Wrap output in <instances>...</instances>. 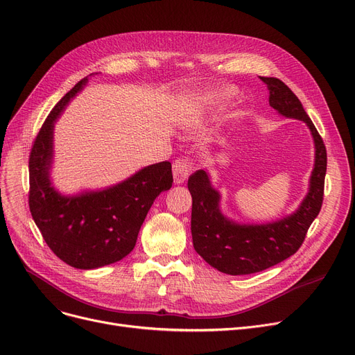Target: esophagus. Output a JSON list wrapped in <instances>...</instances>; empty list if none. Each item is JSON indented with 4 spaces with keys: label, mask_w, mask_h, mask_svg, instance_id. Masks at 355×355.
Returning <instances> with one entry per match:
<instances>
[{
    "label": "esophagus",
    "mask_w": 355,
    "mask_h": 355,
    "mask_svg": "<svg viewBox=\"0 0 355 355\" xmlns=\"http://www.w3.org/2000/svg\"><path fill=\"white\" fill-rule=\"evenodd\" d=\"M193 171V162L191 157H179L173 162V179L176 184L183 183Z\"/></svg>",
    "instance_id": "obj_1"
}]
</instances>
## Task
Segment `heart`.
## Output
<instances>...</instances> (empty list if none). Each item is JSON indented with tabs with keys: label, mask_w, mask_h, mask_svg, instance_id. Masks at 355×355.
Wrapping results in <instances>:
<instances>
[{
	"label": "heart",
	"mask_w": 355,
	"mask_h": 355,
	"mask_svg": "<svg viewBox=\"0 0 355 355\" xmlns=\"http://www.w3.org/2000/svg\"><path fill=\"white\" fill-rule=\"evenodd\" d=\"M231 89H211L207 92H202L192 98L191 103L188 104L187 110H184V115L192 116L202 111L204 108L212 107L218 103H223V101L228 99L231 96Z\"/></svg>",
	"instance_id": "heart-1"
}]
</instances>
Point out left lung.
I'll list each match as a JSON object with an SVG mask.
<instances>
[{"mask_svg": "<svg viewBox=\"0 0 355 355\" xmlns=\"http://www.w3.org/2000/svg\"><path fill=\"white\" fill-rule=\"evenodd\" d=\"M260 79L267 85L268 103L282 115L296 118L309 127L315 141V166L309 192L292 215L261 225H240L219 211V193L211 187L208 173L196 171L188 180L192 195V240L198 254L227 275H251L293 256L324 200L327 148L299 98L277 78Z\"/></svg>", "mask_w": 355, "mask_h": 355, "instance_id": "1", "label": "left lung"}]
</instances>
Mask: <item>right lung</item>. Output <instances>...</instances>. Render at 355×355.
Returning a JSON list of instances; mask_svg holds the SVG:
<instances>
[{
    "label": "right lung",
    "instance_id": "add662e5",
    "mask_svg": "<svg viewBox=\"0 0 355 355\" xmlns=\"http://www.w3.org/2000/svg\"><path fill=\"white\" fill-rule=\"evenodd\" d=\"M88 78L80 79L44 120L28 159V207L49 248L76 268H96L120 261L132 251L155 199L172 188V164L160 162L141 168L112 188L63 196L50 184L53 127L66 104Z\"/></svg>",
    "mask_w": 355,
    "mask_h": 355
}]
</instances>
